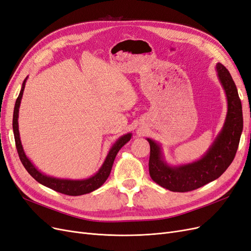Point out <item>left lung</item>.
<instances>
[{
  "mask_svg": "<svg viewBox=\"0 0 251 251\" xmlns=\"http://www.w3.org/2000/svg\"><path fill=\"white\" fill-rule=\"evenodd\" d=\"M218 80L226 97L227 112L219 134L201 159L170 165L163 153L159 142L151 138L150 175L151 179L172 192H188L217 179L234 160L242 131L243 113L236 84L229 72L221 63L216 64Z\"/></svg>",
  "mask_w": 251,
  "mask_h": 251,
  "instance_id": "left-lung-1",
  "label": "left lung"
}]
</instances>
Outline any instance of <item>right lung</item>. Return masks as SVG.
<instances>
[{"instance_id":"add662e5","label":"right lung","mask_w":251,"mask_h":251,"mask_svg":"<svg viewBox=\"0 0 251 251\" xmlns=\"http://www.w3.org/2000/svg\"><path fill=\"white\" fill-rule=\"evenodd\" d=\"M27 80H28V76L24 80L23 85H22V89L19 94V98L16 99L14 111H13V123H12L16 150H17V152H19L20 159L23 163L24 167L31 175V176L34 179H36L39 184L46 186L50 189H53L57 192L66 194V195L79 196V195L90 193V192L94 191V190L99 189L109 177L117 152L126 143H127L129 140H131L132 133L125 134L122 137L118 138V139L113 143V145L111 146V149L109 150L107 157H106L105 161H103V163L101 164L100 168L90 177L81 178V179H72V178L55 177V176H50L43 174V172H41L35 165H34V164L31 162V160L27 157V154H25V152L24 151L23 144L21 141V137H20L19 112H20L21 101L23 99L24 90H25V85Z\"/></svg>"}]
</instances>
